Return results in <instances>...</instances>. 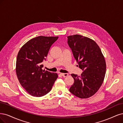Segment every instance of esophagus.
<instances>
[{
    "mask_svg": "<svg viewBox=\"0 0 123 123\" xmlns=\"http://www.w3.org/2000/svg\"><path fill=\"white\" fill-rule=\"evenodd\" d=\"M61 76H62L63 77H66L68 76V74H67V73H65V74L61 73Z\"/></svg>",
    "mask_w": 123,
    "mask_h": 123,
    "instance_id": "34e87169",
    "label": "esophagus"
}]
</instances>
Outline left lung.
Listing matches in <instances>:
<instances>
[{
  "mask_svg": "<svg viewBox=\"0 0 123 123\" xmlns=\"http://www.w3.org/2000/svg\"><path fill=\"white\" fill-rule=\"evenodd\" d=\"M68 44L83 72L80 76L72 74L74 83L69 92L78 98L92 96L100 88L105 76L106 65L103 55L96 42L80 35L67 37Z\"/></svg>",
  "mask_w": 123,
  "mask_h": 123,
  "instance_id": "left-lung-1",
  "label": "left lung"
}]
</instances>
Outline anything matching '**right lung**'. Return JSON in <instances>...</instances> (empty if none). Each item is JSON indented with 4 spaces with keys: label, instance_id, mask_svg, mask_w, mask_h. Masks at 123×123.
Here are the masks:
<instances>
[{
    "label": "right lung",
    "instance_id": "1",
    "mask_svg": "<svg viewBox=\"0 0 123 123\" xmlns=\"http://www.w3.org/2000/svg\"><path fill=\"white\" fill-rule=\"evenodd\" d=\"M58 37L38 36L23 45L17 55L16 72L21 86L31 96L40 97L49 93L58 78L56 73L43 70L51 46Z\"/></svg>",
    "mask_w": 123,
    "mask_h": 123
}]
</instances>
